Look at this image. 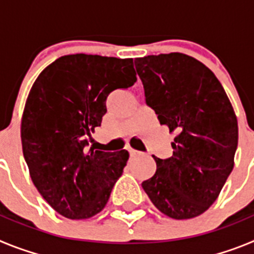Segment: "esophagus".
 I'll return each instance as SVG.
<instances>
[{
    "mask_svg": "<svg viewBox=\"0 0 254 254\" xmlns=\"http://www.w3.org/2000/svg\"><path fill=\"white\" fill-rule=\"evenodd\" d=\"M129 151V155H131L132 158H134V156H140V155H142V152L137 151V150H133V149H128Z\"/></svg>",
    "mask_w": 254,
    "mask_h": 254,
    "instance_id": "esophagus-1",
    "label": "esophagus"
}]
</instances>
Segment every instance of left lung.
Here are the masks:
<instances>
[{"instance_id": "obj_1", "label": "left lung", "mask_w": 254, "mask_h": 254, "mask_svg": "<svg viewBox=\"0 0 254 254\" xmlns=\"http://www.w3.org/2000/svg\"><path fill=\"white\" fill-rule=\"evenodd\" d=\"M147 105L160 125L177 132L173 156L159 159L142 188L164 215L199 216L216 201L234 168L238 121L216 76L183 53L136 58Z\"/></svg>"}]
</instances>
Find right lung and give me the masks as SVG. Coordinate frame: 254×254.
<instances>
[{
	"mask_svg": "<svg viewBox=\"0 0 254 254\" xmlns=\"http://www.w3.org/2000/svg\"><path fill=\"white\" fill-rule=\"evenodd\" d=\"M132 58L68 55L39 73L21 118L22 154L47 202L72 220L90 219L107 205L128 151L87 149L107 113L105 100L136 82Z\"/></svg>",
	"mask_w": 254,
	"mask_h": 254,
	"instance_id": "1",
	"label": "right lung"
}]
</instances>
